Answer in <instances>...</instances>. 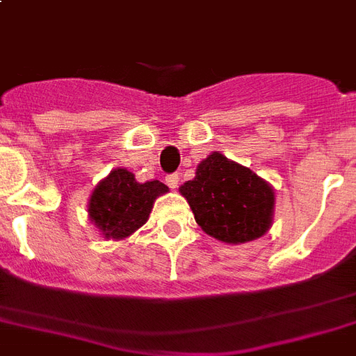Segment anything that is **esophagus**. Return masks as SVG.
<instances>
[{
    "mask_svg": "<svg viewBox=\"0 0 356 356\" xmlns=\"http://www.w3.org/2000/svg\"><path fill=\"white\" fill-rule=\"evenodd\" d=\"M178 184H180V178H178V175H169L167 176V185L171 187V189H178Z\"/></svg>",
    "mask_w": 356,
    "mask_h": 356,
    "instance_id": "1",
    "label": "esophagus"
}]
</instances>
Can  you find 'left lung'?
<instances>
[{"mask_svg":"<svg viewBox=\"0 0 356 356\" xmlns=\"http://www.w3.org/2000/svg\"><path fill=\"white\" fill-rule=\"evenodd\" d=\"M196 224L224 243H245L271 229L275 189L269 181L214 151L196 167V176L180 187Z\"/></svg>","mask_w":356,"mask_h":356,"instance_id":"obj_1","label":"left lung"}]
</instances>
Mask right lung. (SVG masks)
Wrapping results in <instances>:
<instances>
[{"mask_svg":"<svg viewBox=\"0 0 356 356\" xmlns=\"http://www.w3.org/2000/svg\"><path fill=\"white\" fill-rule=\"evenodd\" d=\"M165 193L169 187L160 180L140 184L131 171L118 167L99 180L90 193L89 220L104 238L122 240L145 224L156 198Z\"/></svg>","mask_w":356,"mask_h":356,"instance_id":"1","label":"right lung"}]
</instances>
